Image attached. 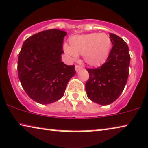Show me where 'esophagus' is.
I'll list each match as a JSON object with an SVG mask.
<instances>
[{"instance_id": "esophagus-1", "label": "esophagus", "mask_w": 148, "mask_h": 148, "mask_svg": "<svg viewBox=\"0 0 148 148\" xmlns=\"http://www.w3.org/2000/svg\"><path fill=\"white\" fill-rule=\"evenodd\" d=\"M81 69H82V67L81 66V65H75L76 72H79V71L81 70Z\"/></svg>"}]
</instances>
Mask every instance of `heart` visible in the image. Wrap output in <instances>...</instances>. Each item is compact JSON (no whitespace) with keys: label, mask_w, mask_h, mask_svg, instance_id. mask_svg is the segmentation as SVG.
Segmentation results:
<instances>
[{"label":"heart","mask_w":148,"mask_h":148,"mask_svg":"<svg viewBox=\"0 0 148 148\" xmlns=\"http://www.w3.org/2000/svg\"><path fill=\"white\" fill-rule=\"evenodd\" d=\"M69 42L70 46H64L65 53L74 60L77 54L83 55L85 61L92 66L102 64L108 58L112 47L111 38L105 33L73 36Z\"/></svg>","instance_id":"heart-1"}]
</instances>
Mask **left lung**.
<instances>
[{"mask_svg": "<svg viewBox=\"0 0 148 148\" xmlns=\"http://www.w3.org/2000/svg\"><path fill=\"white\" fill-rule=\"evenodd\" d=\"M112 47L106 62L97 68H87V96L102 106L112 103L121 94L129 75L130 55L127 43L119 36L110 34Z\"/></svg>", "mask_w": 148, "mask_h": 148, "instance_id": "obj_1", "label": "left lung"}]
</instances>
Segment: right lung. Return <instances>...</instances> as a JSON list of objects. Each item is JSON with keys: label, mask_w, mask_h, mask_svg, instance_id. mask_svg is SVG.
Returning a JSON list of instances; mask_svg holds the SVG:
<instances>
[{"label": "right lung", "mask_w": 148, "mask_h": 148, "mask_svg": "<svg viewBox=\"0 0 148 148\" xmlns=\"http://www.w3.org/2000/svg\"><path fill=\"white\" fill-rule=\"evenodd\" d=\"M67 33L47 29L35 34L23 42L18 58V74L23 90L40 104L56 102L63 97L74 65L61 61L63 38Z\"/></svg>", "instance_id": "right-lung-1"}]
</instances>
